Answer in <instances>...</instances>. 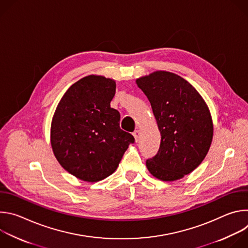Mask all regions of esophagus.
Returning a JSON list of instances; mask_svg holds the SVG:
<instances>
[{
	"instance_id": "1",
	"label": "esophagus",
	"mask_w": 248,
	"mask_h": 248,
	"mask_svg": "<svg viewBox=\"0 0 248 248\" xmlns=\"http://www.w3.org/2000/svg\"><path fill=\"white\" fill-rule=\"evenodd\" d=\"M133 136H134V139H135V141L137 142V141L139 140V136H140V131L138 130V129H136V130H134L133 131Z\"/></svg>"
}]
</instances>
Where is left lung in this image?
<instances>
[{"label": "left lung", "instance_id": "obj_1", "mask_svg": "<svg viewBox=\"0 0 248 248\" xmlns=\"http://www.w3.org/2000/svg\"><path fill=\"white\" fill-rule=\"evenodd\" d=\"M147 96L161 133L160 148L146 161L163 182L183 179L206 157L213 139V121L199 92L182 77L157 70L136 79Z\"/></svg>", "mask_w": 248, "mask_h": 248}]
</instances>
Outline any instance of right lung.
Returning <instances> with one entry per match:
<instances>
[{"label": "right lung", "instance_id": "right-lung-1", "mask_svg": "<svg viewBox=\"0 0 248 248\" xmlns=\"http://www.w3.org/2000/svg\"><path fill=\"white\" fill-rule=\"evenodd\" d=\"M115 93L114 79L87 76L66 90L54 113V155L81 181L96 183L111 175L134 142V137L120 127V113L111 108Z\"/></svg>", "mask_w": 248, "mask_h": 248}]
</instances>
